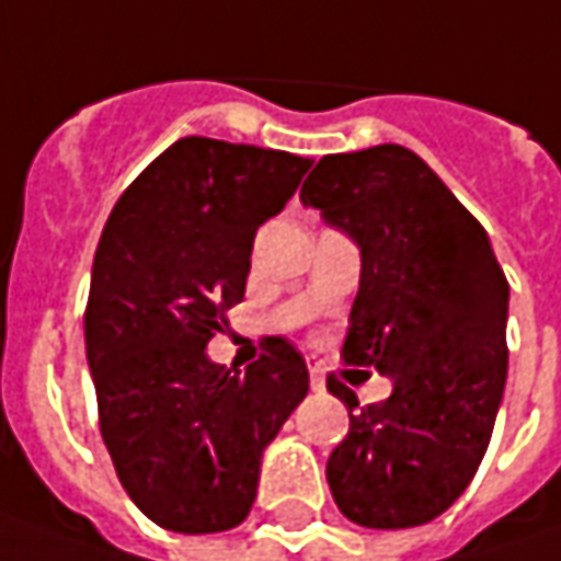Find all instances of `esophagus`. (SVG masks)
Here are the masks:
<instances>
[{
	"instance_id": "34e87169",
	"label": "esophagus",
	"mask_w": 561,
	"mask_h": 561,
	"mask_svg": "<svg viewBox=\"0 0 561 561\" xmlns=\"http://www.w3.org/2000/svg\"><path fill=\"white\" fill-rule=\"evenodd\" d=\"M309 375H312V390L314 393H321V390L328 387V383H324V371H321L318 365H309Z\"/></svg>"
}]
</instances>
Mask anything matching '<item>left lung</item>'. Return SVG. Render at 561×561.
Masks as SVG:
<instances>
[{"instance_id":"8db88e82","label":"left lung","mask_w":561,"mask_h":561,"mask_svg":"<svg viewBox=\"0 0 561 561\" xmlns=\"http://www.w3.org/2000/svg\"><path fill=\"white\" fill-rule=\"evenodd\" d=\"M302 205L362 255L343 358L393 380L350 405V434L328 459L336 508L362 528L434 522L484 459L508 371V284L490 237L412 149L383 142L324 156ZM347 397L343 398L342 393Z\"/></svg>"}]
</instances>
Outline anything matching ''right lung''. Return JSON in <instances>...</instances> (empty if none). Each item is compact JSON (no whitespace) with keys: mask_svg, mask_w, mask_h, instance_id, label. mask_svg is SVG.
Segmentation results:
<instances>
[{"mask_svg":"<svg viewBox=\"0 0 561 561\" xmlns=\"http://www.w3.org/2000/svg\"><path fill=\"white\" fill-rule=\"evenodd\" d=\"M309 168L280 149L184 137L102 227L83 321L99 431L127 496L159 528H237L268 443L309 393L306 358L280 336L247 371L205 353L243 302L255 230Z\"/></svg>","mask_w":561,"mask_h":561,"instance_id":"1","label":"right lung"}]
</instances>
